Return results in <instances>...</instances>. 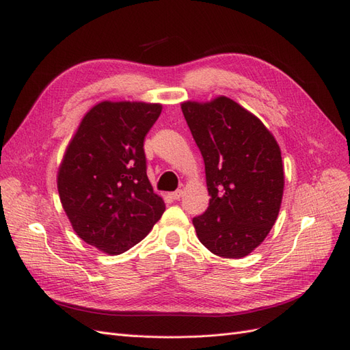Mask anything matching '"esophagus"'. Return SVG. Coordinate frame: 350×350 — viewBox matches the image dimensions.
<instances>
[{
	"mask_svg": "<svg viewBox=\"0 0 350 350\" xmlns=\"http://www.w3.org/2000/svg\"><path fill=\"white\" fill-rule=\"evenodd\" d=\"M181 197H183V189H176V191L171 193V198L174 200H179Z\"/></svg>",
	"mask_w": 350,
	"mask_h": 350,
	"instance_id": "1",
	"label": "esophagus"
}]
</instances>
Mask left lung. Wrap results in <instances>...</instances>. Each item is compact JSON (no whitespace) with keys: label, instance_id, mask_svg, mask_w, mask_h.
I'll list each match as a JSON object with an SVG mask.
<instances>
[{"label":"left lung","instance_id":"8db88e82","mask_svg":"<svg viewBox=\"0 0 350 350\" xmlns=\"http://www.w3.org/2000/svg\"><path fill=\"white\" fill-rule=\"evenodd\" d=\"M185 121L204 159L210 203L193 219L197 237L219 257L242 258L278 219L284 172L280 147L256 115L226 96L184 102Z\"/></svg>","mask_w":350,"mask_h":350}]
</instances>
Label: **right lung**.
Returning a JSON list of instances; mask_svg holds the SVG:
<instances>
[{
    "mask_svg": "<svg viewBox=\"0 0 350 350\" xmlns=\"http://www.w3.org/2000/svg\"><path fill=\"white\" fill-rule=\"evenodd\" d=\"M161 112V103L94 105L59 165V200L72 229L109 256L139 243L165 211L147 178L143 149Z\"/></svg>",
    "mask_w": 350,
    "mask_h": 350,
    "instance_id": "add662e5",
    "label": "right lung"
}]
</instances>
